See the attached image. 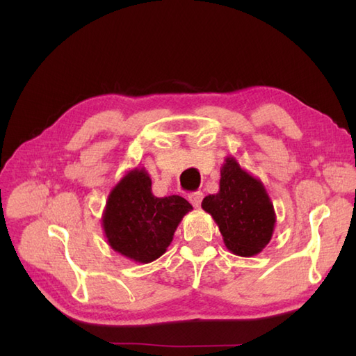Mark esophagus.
I'll use <instances>...</instances> for the list:
<instances>
[{
  "label": "esophagus",
  "mask_w": 356,
  "mask_h": 356,
  "mask_svg": "<svg viewBox=\"0 0 356 356\" xmlns=\"http://www.w3.org/2000/svg\"><path fill=\"white\" fill-rule=\"evenodd\" d=\"M202 199H203V194H202L200 191H197V193H191L190 195H188V200L191 202V205H193L194 208H200V205H202Z\"/></svg>",
  "instance_id": "1"
}]
</instances>
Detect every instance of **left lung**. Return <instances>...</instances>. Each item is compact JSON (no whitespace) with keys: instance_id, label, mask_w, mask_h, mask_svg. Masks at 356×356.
<instances>
[{"instance_id":"left-lung-1","label":"left lung","mask_w":356,"mask_h":356,"mask_svg":"<svg viewBox=\"0 0 356 356\" xmlns=\"http://www.w3.org/2000/svg\"><path fill=\"white\" fill-rule=\"evenodd\" d=\"M220 190L209 194L202 208L213 216L232 254L252 257L261 252L275 228V211L260 179L241 168L228 156L220 170Z\"/></svg>"}]
</instances>
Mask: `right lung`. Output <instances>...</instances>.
I'll return each mask as SVG.
<instances>
[{"label":"right lung","instance_id":"add662e5","mask_svg":"<svg viewBox=\"0 0 356 356\" xmlns=\"http://www.w3.org/2000/svg\"><path fill=\"white\" fill-rule=\"evenodd\" d=\"M193 207L180 195L156 197L145 168L128 171L108 194L102 214L107 243L136 263L163 255Z\"/></svg>","mask_w":356,"mask_h":356}]
</instances>
